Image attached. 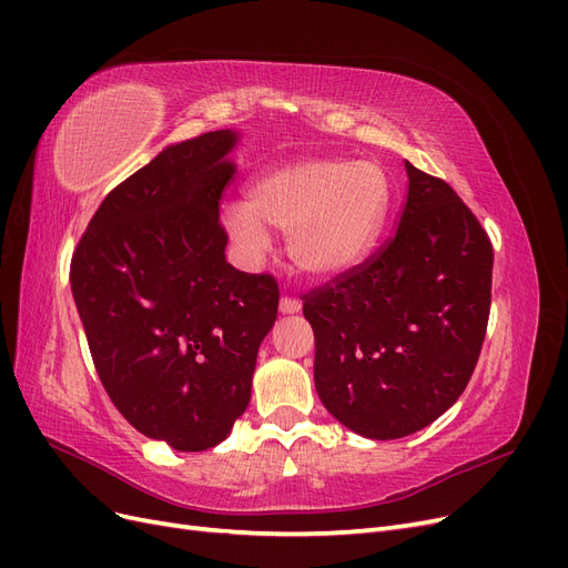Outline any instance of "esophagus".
Returning a JSON list of instances; mask_svg holds the SVG:
<instances>
[{
  "label": "esophagus",
  "mask_w": 568,
  "mask_h": 568,
  "mask_svg": "<svg viewBox=\"0 0 568 568\" xmlns=\"http://www.w3.org/2000/svg\"><path fill=\"white\" fill-rule=\"evenodd\" d=\"M280 311H282L284 315H296V313L301 311V301L291 298V296H282V301H280Z\"/></svg>",
  "instance_id": "obj_1"
}]
</instances>
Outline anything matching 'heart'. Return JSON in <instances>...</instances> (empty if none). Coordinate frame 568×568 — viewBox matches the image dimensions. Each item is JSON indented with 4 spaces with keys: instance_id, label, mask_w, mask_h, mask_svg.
I'll list each match as a JSON object with an SVG mask.
<instances>
[{
    "instance_id": "b5f03b06",
    "label": "heart",
    "mask_w": 568,
    "mask_h": 568,
    "mask_svg": "<svg viewBox=\"0 0 568 568\" xmlns=\"http://www.w3.org/2000/svg\"><path fill=\"white\" fill-rule=\"evenodd\" d=\"M390 186L382 165L351 159H305L274 165L246 189V203L222 213L246 255L267 248L265 227L286 232L294 267L334 282L367 261L386 225Z\"/></svg>"
}]
</instances>
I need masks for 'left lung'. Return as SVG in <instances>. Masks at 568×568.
Masks as SVG:
<instances>
[{
	"instance_id": "1",
	"label": "left lung",
	"mask_w": 568,
	"mask_h": 568,
	"mask_svg": "<svg viewBox=\"0 0 568 568\" xmlns=\"http://www.w3.org/2000/svg\"><path fill=\"white\" fill-rule=\"evenodd\" d=\"M398 232L357 270L305 296L315 388L351 432H419L467 388L486 338L493 246L448 182L409 161Z\"/></svg>"
}]
</instances>
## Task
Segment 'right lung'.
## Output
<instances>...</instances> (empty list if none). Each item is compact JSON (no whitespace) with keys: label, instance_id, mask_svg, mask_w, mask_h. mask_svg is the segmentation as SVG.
I'll use <instances>...</instances> for the list:
<instances>
[{"label":"right lung","instance_id":"obj_1","mask_svg":"<svg viewBox=\"0 0 568 568\" xmlns=\"http://www.w3.org/2000/svg\"><path fill=\"white\" fill-rule=\"evenodd\" d=\"M239 132L165 146L101 201L71 261L99 379L136 432L182 453L215 448L251 400L280 288L225 257L220 196Z\"/></svg>","mask_w":568,"mask_h":568}]
</instances>
